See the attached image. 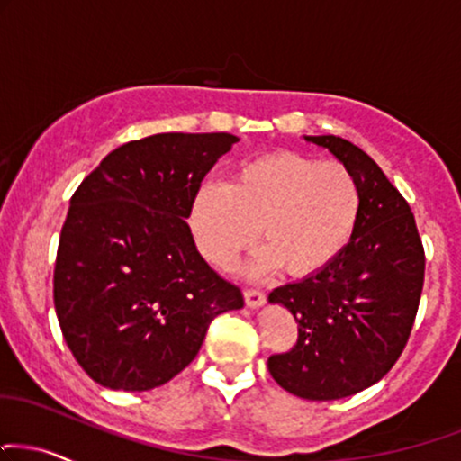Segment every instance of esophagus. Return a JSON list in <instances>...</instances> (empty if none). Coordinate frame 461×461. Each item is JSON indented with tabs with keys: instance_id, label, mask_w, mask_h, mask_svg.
<instances>
[{
	"instance_id": "34e87169",
	"label": "esophagus",
	"mask_w": 461,
	"mask_h": 461,
	"mask_svg": "<svg viewBox=\"0 0 461 461\" xmlns=\"http://www.w3.org/2000/svg\"><path fill=\"white\" fill-rule=\"evenodd\" d=\"M245 303L247 307L258 309L266 303V294L262 290H245Z\"/></svg>"
}]
</instances>
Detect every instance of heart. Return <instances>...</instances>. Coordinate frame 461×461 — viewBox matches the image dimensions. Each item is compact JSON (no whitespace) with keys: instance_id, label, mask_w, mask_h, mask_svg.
<instances>
[{"instance_id":"heart-1","label":"heart","mask_w":461,"mask_h":461,"mask_svg":"<svg viewBox=\"0 0 461 461\" xmlns=\"http://www.w3.org/2000/svg\"><path fill=\"white\" fill-rule=\"evenodd\" d=\"M360 203L358 180L346 165L273 152L242 165L230 186H199L188 223L199 253L219 268L253 245L259 227L268 249L253 259V275L279 264L290 275H309L350 242Z\"/></svg>"}]
</instances>
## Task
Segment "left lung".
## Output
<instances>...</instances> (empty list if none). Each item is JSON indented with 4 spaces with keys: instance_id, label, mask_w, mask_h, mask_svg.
<instances>
[{
    "instance_id": "left-lung-1",
    "label": "left lung",
    "mask_w": 461,
    "mask_h": 461,
    "mask_svg": "<svg viewBox=\"0 0 461 461\" xmlns=\"http://www.w3.org/2000/svg\"><path fill=\"white\" fill-rule=\"evenodd\" d=\"M304 140L357 176L363 203L332 262L270 292L268 303L298 321V339L268 358V371L292 395L330 402L369 389L402 357L423 292L425 251L408 202L374 158L335 135Z\"/></svg>"
}]
</instances>
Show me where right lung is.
<instances>
[{
	"mask_svg": "<svg viewBox=\"0 0 461 461\" xmlns=\"http://www.w3.org/2000/svg\"><path fill=\"white\" fill-rule=\"evenodd\" d=\"M238 141L160 132L115 148L70 199L53 303L72 357L113 391H149L197 357L240 287L202 258L186 219L197 188Z\"/></svg>",
	"mask_w": 461,
	"mask_h": 461,
	"instance_id": "right-lung-1",
	"label": "right lung"
}]
</instances>
